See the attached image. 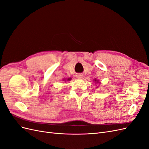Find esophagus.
Masks as SVG:
<instances>
[{"instance_id":"esophagus-1","label":"esophagus","mask_w":149,"mask_h":149,"mask_svg":"<svg viewBox=\"0 0 149 149\" xmlns=\"http://www.w3.org/2000/svg\"><path fill=\"white\" fill-rule=\"evenodd\" d=\"M83 75L82 74H78L77 75V78L79 79H81V78H83Z\"/></svg>"}]
</instances>
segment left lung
Masks as SVG:
<instances>
[{
	"instance_id": "1",
	"label": "left lung",
	"mask_w": 149,
	"mask_h": 149,
	"mask_svg": "<svg viewBox=\"0 0 149 149\" xmlns=\"http://www.w3.org/2000/svg\"><path fill=\"white\" fill-rule=\"evenodd\" d=\"M94 81H95V83L96 82V83H99V81L98 80H97V79H94Z\"/></svg>"
}]
</instances>
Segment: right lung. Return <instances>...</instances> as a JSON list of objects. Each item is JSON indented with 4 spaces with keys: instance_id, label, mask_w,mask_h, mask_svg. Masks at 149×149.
Here are the masks:
<instances>
[{
    "instance_id": "add662e5",
    "label": "right lung",
    "mask_w": 149,
    "mask_h": 149,
    "mask_svg": "<svg viewBox=\"0 0 149 149\" xmlns=\"http://www.w3.org/2000/svg\"><path fill=\"white\" fill-rule=\"evenodd\" d=\"M67 80H70V78H68V79Z\"/></svg>"
}]
</instances>
